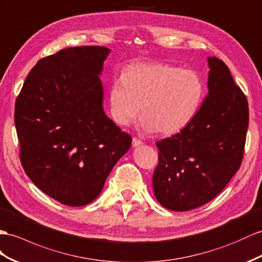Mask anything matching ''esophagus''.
I'll list each match as a JSON object with an SVG mask.
<instances>
[{"mask_svg":"<svg viewBox=\"0 0 262 262\" xmlns=\"http://www.w3.org/2000/svg\"><path fill=\"white\" fill-rule=\"evenodd\" d=\"M132 144H133V147H137V146H140V145H143L144 143L142 142V140H139L138 138H136V137H134V138H133V142H132Z\"/></svg>","mask_w":262,"mask_h":262,"instance_id":"esophagus-1","label":"esophagus"}]
</instances>
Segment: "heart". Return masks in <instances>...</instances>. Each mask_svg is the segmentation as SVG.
<instances>
[{
  "instance_id": "obj_1",
  "label": "heart",
  "mask_w": 262,
  "mask_h": 262,
  "mask_svg": "<svg viewBox=\"0 0 262 262\" xmlns=\"http://www.w3.org/2000/svg\"><path fill=\"white\" fill-rule=\"evenodd\" d=\"M203 76L167 63L129 65L110 89L112 117L128 126L139 113L146 133L173 135L197 115L205 97Z\"/></svg>"
}]
</instances>
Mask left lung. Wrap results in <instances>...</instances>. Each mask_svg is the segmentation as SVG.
Wrapping results in <instances>:
<instances>
[{"instance_id": "1", "label": "left lung", "mask_w": 262, "mask_h": 262, "mask_svg": "<svg viewBox=\"0 0 262 262\" xmlns=\"http://www.w3.org/2000/svg\"><path fill=\"white\" fill-rule=\"evenodd\" d=\"M208 93L197 115L180 133L159 140L152 187L167 209L187 211L209 203L243 163L249 124L247 97L228 66L208 58Z\"/></svg>"}]
</instances>
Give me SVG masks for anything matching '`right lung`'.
<instances>
[{
	"label": "right lung",
	"instance_id": "obj_1",
	"mask_svg": "<svg viewBox=\"0 0 262 262\" xmlns=\"http://www.w3.org/2000/svg\"><path fill=\"white\" fill-rule=\"evenodd\" d=\"M111 50L76 46L39 59L15 102L19 159L46 195L66 206L92 203L132 137L105 115L98 75Z\"/></svg>",
	"mask_w": 262,
	"mask_h": 262
}]
</instances>
